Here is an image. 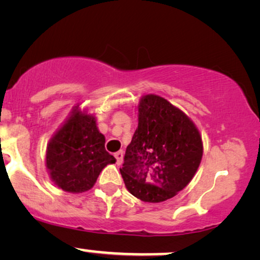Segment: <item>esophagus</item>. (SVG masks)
<instances>
[{
  "label": "esophagus",
  "instance_id": "esophagus-1",
  "mask_svg": "<svg viewBox=\"0 0 260 260\" xmlns=\"http://www.w3.org/2000/svg\"><path fill=\"white\" fill-rule=\"evenodd\" d=\"M123 156H124V154H123V151L120 150V151H117L116 154H115V157H116V159H117V165H122V162H123Z\"/></svg>",
  "mask_w": 260,
  "mask_h": 260
}]
</instances>
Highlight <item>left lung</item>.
<instances>
[{
    "label": "left lung",
    "instance_id": "left-lung-1",
    "mask_svg": "<svg viewBox=\"0 0 260 260\" xmlns=\"http://www.w3.org/2000/svg\"><path fill=\"white\" fill-rule=\"evenodd\" d=\"M202 151L195 124L167 99L147 94L138 104V126L119 170L134 197L162 202L190 182Z\"/></svg>",
    "mask_w": 260,
    "mask_h": 260
}]
</instances>
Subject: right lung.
Segmentation results:
<instances>
[{
    "label": "right lung",
    "instance_id": "right-lung-1",
    "mask_svg": "<svg viewBox=\"0 0 260 260\" xmlns=\"http://www.w3.org/2000/svg\"><path fill=\"white\" fill-rule=\"evenodd\" d=\"M115 162L105 150V137L99 133L95 117L78 108L51 138L46 151L52 181L70 193L91 189L102 170Z\"/></svg>",
    "mask_w": 260,
    "mask_h": 260
}]
</instances>
